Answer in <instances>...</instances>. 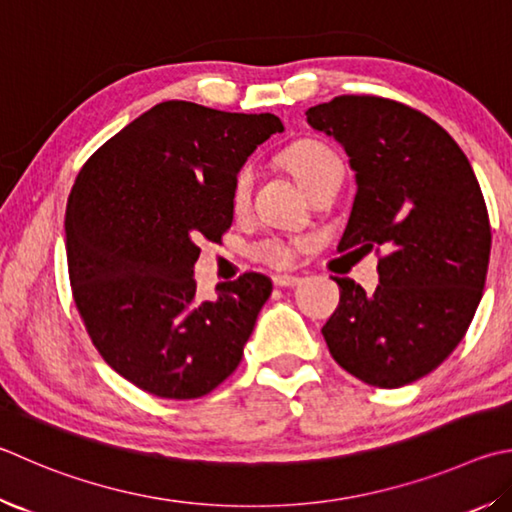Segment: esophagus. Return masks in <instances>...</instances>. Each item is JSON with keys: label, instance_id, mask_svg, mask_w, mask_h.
<instances>
[{"label": "esophagus", "instance_id": "34e87169", "mask_svg": "<svg viewBox=\"0 0 512 512\" xmlns=\"http://www.w3.org/2000/svg\"><path fill=\"white\" fill-rule=\"evenodd\" d=\"M302 280L297 275L291 273H280V275H273V284L280 286V288H288V286H297Z\"/></svg>", "mask_w": 512, "mask_h": 512}]
</instances>
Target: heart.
<instances>
[{"label":"heart","mask_w":512,"mask_h":512,"mask_svg":"<svg viewBox=\"0 0 512 512\" xmlns=\"http://www.w3.org/2000/svg\"><path fill=\"white\" fill-rule=\"evenodd\" d=\"M286 163L291 167V172L297 176V181L304 185L306 192H311L315 185L327 179L333 170L342 167L340 159L329 150V147H324L322 143H315V141H302L293 145L291 152L286 156ZM250 185H253V167L246 165L237 172L235 185H232V201H235V206L246 203L250 194ZM250 255L264 264L286 266L291 262L293 250H291V244L280 237H264L250 246Z\"/></svg>","instance_id":"obj_1"}]
</instances>
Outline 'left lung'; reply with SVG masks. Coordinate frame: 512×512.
<instances>
[{
	"label": "left lung",
	"instance_id": "obj_1",
	"mask_svg": "<svg viewBox=\"0 0 512 512\" xmlns=\"http://www.w3.org/2000/svg\"><path fill=\"white\" fill-rule=\"evenodd\" d=\"M306 123L336 138L356 172L338 250H387L374 293L336 277L340 304L322 336L362 383H414L450 356L481 302L492 235L477 176L454 138L403 102L338 96Z\"/></svg>",
	"mask_w": 512,
	"mask_h": 512
}]
</instances>
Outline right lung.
Listing matches in <instances>:
<instances>
[{"instance_id":"add662e5","label":"right lung","mask_w":512,"mask_h":512,"mask_svg":"<svg viewBox=\"0 0 512 512\" xmlns=\"http://www.w3.org/2000/svg\"><path fill=\"white\" fill-rule=\"evenodd\" d=\"M277 132L273 114L167 100L82 165L64 217L73 300L100 356L143 392L190 401L241 362L273 284L246 273L199 300L197 241L230 228L235 176Z\"/></svg>"}]
</instances>
